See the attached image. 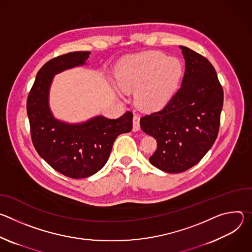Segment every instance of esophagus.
Returning a JSON list of instances; mask_svg holds the SVG:
<instances>
[{"label":"esophagus","mask_w":252,"mask_h":252,"mask_svg":"<svg viewBox=\"0 0 252 252\" xmlns=\"http://www.w3.org/2000/svg\"><path fill=\"white\" fill-rule=\"evenodd\" d=\"M132 124H133V131H137L140 129V126H139V117L137 115L133 116L132 119Z\"/></svg>","instance_id":"1"}]
</instances>
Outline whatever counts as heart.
<instances>
[{
	"instance_id": "obj_1",
	"label": "heart",
	"mask_w": 252,
	"mask_h": 252,
	"mask_svg": "<svg viewBox=\"0 0 252 252\" xmlns=\"http://www.w3.org/2000/svg\"><path fill=\"white\" fill-rule=\"evenodd\" d=\"M183 74L184 66L178 59L162 52L149 51L124 59L117 79L123 91L136 90L135 101L140 107L157 110L172 97Z\"/></svg>"
}]
</instances>
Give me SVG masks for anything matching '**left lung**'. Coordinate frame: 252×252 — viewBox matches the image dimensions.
<instances>
[{"instance_id":"obj_1","label":"left lung","mask_w":252,"mask_h":252,"mask_svg":"<svg viewBox=\"0 0 252 252\" xmlns=\"http://www.w3.org/2000/svg\"><path fill=\"white\" fill-rule=\"evenodd\" d=\"M186 73L181 88L161 110L140 119V127L157 138L150 158L156 167L169 173L196 164L218 137L223 90L210 62L181 46Z\"/></svg>"}]
</instances>
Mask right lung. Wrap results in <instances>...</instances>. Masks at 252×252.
Here are the masks:
<instances>
[{
	"label": "right lung",
	"mask_w": 252,
	"mask_h": 252,
	"mask_svg": "<svg viewBox=\"0 0 252 252\" xmlns=\"http://www.w3.org/2000/svg\"><path fill=\"white\" fill-rule=\"evenodd\" d=\"M90 54L67 53L47 62L38 71L27 99L35 151L54 169L76 179L97 172L109 159L116 138L132 128V113L129 111L116 120L98 116L81 125H66L52 116L48 97L54 75L84 64Z\"/></svg>",
	"instance_id": "1"
}]
</instances>
